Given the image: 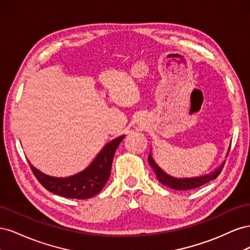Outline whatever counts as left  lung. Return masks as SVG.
<instances>
[{"label":"left lung","mask_w":250,"mask_h":250,"mask_svg":"<svg viewBox=\"0 0 250 250\" xmlns=\"http://www.w3.org/2000/svg\"><path fill=\"white\" fill-rule=\"evenodd\" d=\"M148 163L154 170L157 179L160 180L163 185L168 186L169 188H174V190H192V188H198L204 184L208 183L209 180L217 178L219 174L221 173V171L223 169V165H222L220 168H218L214 173L209 174V175L201 176V177H197V178L177 179V178H173V177L167 175V174H166L162 169H160V167H158V166L152 160V156H151V154H149Z\"/></svg>","instance_id":"obj_1"}]
</instances>
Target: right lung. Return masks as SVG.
Instances as JSON below:
<instances>
[{
	"label": "right lung",
	"instance_id": "1",
	"mask_svg": "<svg viewBox=\"0 0 250 250\" xmlns=\"http://www.w3.org/2000/svg\"><path fill=\"white\" fill-rule=\"evenodd\" d=\"M124 135L106 143L87 167L67 177H52L30 165L34 176L49 192L66 198L87 199L99 193L107 183L116 150ZM30 164V163H29Z\"/></svg>",
	"mask_w": 250,
	"mask_h": 250
}]
</instances>
